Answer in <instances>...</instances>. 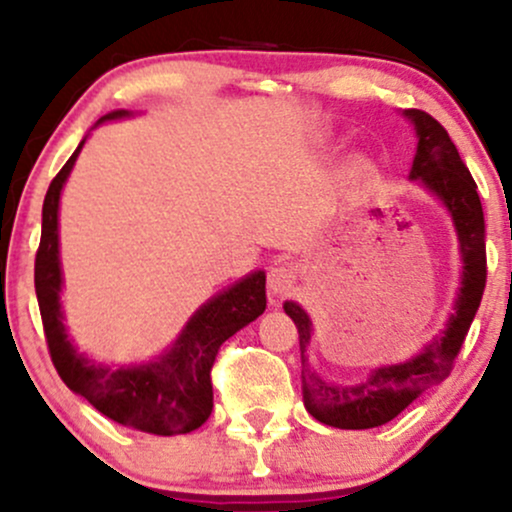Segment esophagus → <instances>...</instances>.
<instances>
[{
	"mask_svg": "<svg viewBox=\"0 0 512 512\" xmlns=\"http://www.w3.org/2000/svg\"><path fill=\"white\" fill-rule=\"evenodd\" d=\"M296 279H298L296 267H293V264H289V262H279V264H274L272 269H269L267 289L274 298H284L293 291V286H296Z\"/></svg>",
	"mask_w": 512,
	"mask_h": 512,
	"instance_id": "esophagus-1",
	"label": "esophagus"
}]
</instances>
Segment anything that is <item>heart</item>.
Instances as JSON below:
<instances>
[{
    "label": "heart",
    "mask_w": 512,
    "mask_h": 512,
    "mask_svg": "<svg viewBox=\"0 0 512 512\" xmlns=\"http://www.w3.org/2000/svg\"><path fill=\"white\" fill-rule=\"evenodd\" d=\"M368 173H370V163L363 161V158H354V161L349 163V178L363 180Z\"/></svg>",
    "instance_id": "b5f03b06"
}]
</instances>
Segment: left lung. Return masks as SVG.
<instances>
[{
    "instance_id": "left-lung-1",
    "label": "left lung",
    "mask_w": 512,
    "mask_h": 512,
    "mask_svg": "<svg viewBox=\"0 0 512 512\" xmlns=\"http://www.w3.org/2000/svg\"><path fill=\"white\" fill-rule=\"evenodd\" d=\"M404 115L411 120L416 139H419L409 180H419L450 211L464 264L462 286L455 298V313L448 317L445 330L433 337L419 354L395 366L373 368L366 378L351 385L330 383L310 368L305 351L313 334V322L298 303H284L286 315L298 330V344H301L305 409L320 424L349 428V431L387 424L397 414H402L416 397L424 395L428 387L448 378L469 325L477 315L486 286L484 211L477 195V182L438 120H433L424 110H404Z\"/></svg>"
}]
</instances>
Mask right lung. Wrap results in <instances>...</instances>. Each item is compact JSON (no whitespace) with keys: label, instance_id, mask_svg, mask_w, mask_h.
<instances>
[{"label":"right lung","instance_id":"obj_1","mask_svg":"<svg viewBox=\"0 0 512 512\" xmlns=\"http://www.w3.org/2000/svg\"><path fill=\"white\" fill-rule=\"evenodd\" d=\"M129 110H113L98 122L122 120ZM81 144L64 163L55 180L50 182L43 202V233L35 255V293H38L40 317H43L45 339L57 373L69 390L93 404L101 414L117 424L154 436H175L195 431L209 419L214 409L211 390V366L228 337H233L267 308L264 281L267 276L252 272L236 281L231 289L209 298L175 344L156 361L142 366H98L96 361L79 354L64 327L60 291V233H57V211H60L62 187L72 173Z\"/></svg>","mask_w":512,"mask_h":512}]
</instances>
